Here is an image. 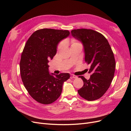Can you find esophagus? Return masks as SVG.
Instances as JSON below:
<instances>
[{"label":"esophagus","mask_w":131,"mask_h":131,"mask_svg":"<svg viewBox=\"0 0 131 131\" xmlns=\"http://www.w3.org/2000/svg\"><path fill=\"white\" fill-rule=\"evenodd\" d=\"M71 78H73V79H77L78 77L76 76V75H74L73 74L71 75Z\"/></svg>","instance_id":"obj_1"}]
</instances>
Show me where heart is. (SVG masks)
Returning <instances> with one entry per match:
<instances>
[{"label":"heart","instance_id":"heart-1","mask_svg":"<svg viewBox=\"0 0 131 131\" xmlns=\"http://www.w3.org/2000/svg\"><path fill=\"white\" fill-rule=\"evenodd\" d=\"M77 43H77V42H73V45H75V44H77ZM60 47V46H59V47Z\"/></svg>","mask_w":131,"mask_h":131}]
</instances>
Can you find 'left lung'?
I'll return each mask as SVG.
<instances>
[{
    "label": "left lung",
    "mask_w": 131,
    "mask_h": 131,
    "mask_svg": "<svg viewBox=\"0 0 131 131\" xmlns=\"http://www.w3.org/2000/svg\"><path fill=\"white\" fill-rule=\"evenodd\" d=\"M71 33L83 45L84 60L90 65V79L79 77L84 84L78 93L89 101L98 99L107 91L114 76L116 63L111 47L102 34L91 29L73 30Z\"/></svg>",
    "instance_id": "1"
}]
</instances>
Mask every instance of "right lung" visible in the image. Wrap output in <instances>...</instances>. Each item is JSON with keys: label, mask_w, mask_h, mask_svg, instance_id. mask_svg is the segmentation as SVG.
<instances>
[{"label": "right lung", "mask_w": 131, "mask_h": 131, "mask_svg": "<svg viewBox=\"0 0 131 131\" xmlns=\"http://www.w3.org/2000/svg\"><path fill=\"white\" fill-rule=\"evenodd\" d=\"M68 30L43 29L34 32L27 41L19 67L23 84L31 97L42 104H50L60 95L69 73H50L48 63L56 54L60 41L67 38Z\"/></svg>", "instance_id": "add662e5"}]
</instances>
